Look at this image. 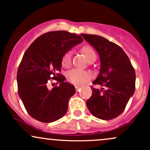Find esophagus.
<instances>
[{"label": "esophagus", "mask_w": 150, "mask_h": 150, "mask_svg": "<svg viewBox=\"0 0 150 150\" xmlns=\"http://www.w3.org/2000/svg\"><path fill=\"white\" fill-rule=\"evenodd\" d=\"M80 86H75V89H76V92H77L79 91V89H80Z\"/></svg>", "instance_id": "1"}]
</instances>
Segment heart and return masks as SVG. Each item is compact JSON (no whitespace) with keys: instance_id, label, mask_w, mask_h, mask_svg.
Masks as SVG:
<instances>
[{"instance_id":"1","label":"heart","mask_w":150,"mask_h":150,"mask_svg":"<svg viewBox=\"0 0 150 150\" xmlns=\"http://www.w3.org/2000/svg\"><path fill=\"white\" fill-rule=\"evenodd\" d=\"M82 51L85 55L86 58L89 61L94 57H96L95 52L94 51L90 46H84L82 49ZM72 62V52L71 51H67L63 56L62 58V65L65 68L69 67ZM92 77V75L88 71L82 70L80 69H73L68 72L67 73V79L74 85H80L85 83L86 82L89 80Z\"/></svg>"}]
</instances>
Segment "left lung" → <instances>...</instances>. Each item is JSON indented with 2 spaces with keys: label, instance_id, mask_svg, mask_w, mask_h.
Returning a JSON list of instances; mask_svg holds the SVG:
<instances>
[{
  "label": "left lung",
  "instance_id": "obj_1",
  "mask_svg": "<svg viewBox=\"0 0 150 150\" xmlns=\"http://www.w3.org/2000/svg\"><path fill=\"white\" fill-rule=\"evenodd\" d=\"M81 35L94 48L100 58V69L92 87V95L86 101L96 118L111 120L124 111L135 89V72L128 56L115 43L101 36Z\"/></svg>",
  "mask_w": 150,
  "mask_h": 150
}]
</instances>
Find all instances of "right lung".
Instances as JSON below:
<instances>
[{"instance_id": "right-lung-1", "label": "right lung", "mask_w": 150, "mask_h": 150, "mask_svg": "<svg viewBox=\"0 0 150 150\" xmlns=\"http://www.w3.org/2000/svg\"><path fill=\"white\" fill-rule=\"evenodd\" d=\"M82 42L76 34L53 31L37 38L25 51L17 75L18 94L34 119L51 123L66 113L75 89L58 72L61 71L63 55ZM51 79L60 82L58 87L50 88Z\"/></svg>"}]
</instances>
